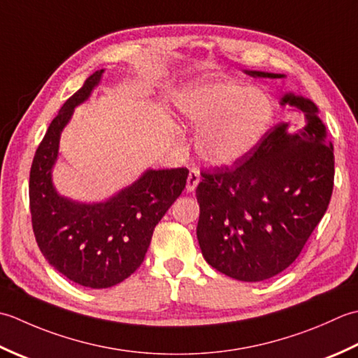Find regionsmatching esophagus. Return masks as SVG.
Segmentation results:
<instances>
[{
    "label": "esophagus",
    "mask_w": 358,
    "mask_h": 358,
    "mask_svg": "<svg viewBox=\"0 0 358 358\" xmlns=\"http://www.w3.org/2000/svg\"><path fill=\"white\" fill-rule=\"evenodd\" d=\"M201 180V174L199 170L192 169L188 173V178H187V192H194L196 187H198Z\"/></svg>",
    "instance_id": "obj_1"
}]
</instances>
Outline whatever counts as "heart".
I'll use <instances>...</instances> for the list:
<instances>
[{
    "label": "heart",
    "instance_id": "b5f03b06",
    "mask_svg": "<svg viewBox=\"0 0 358 358\" xmlns=\"http://www.w3.org/2000/svg\"><path fill=\"white\" fill-rule=\"evenodd\" d=\"M178 108L199 128V155L215 165H229L249 155L273 119L272 100L264 91L235 82L189 87L182 92Z\"/></svg>",
    "mask_w": 358,
    "mask_h": 358
}]
</instances>
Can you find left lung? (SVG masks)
<instances>
[{
  "label": "left lung",
  "mask_w": 358,
  "mask_h": 358,
  "mask_svg": "<svg viewBox=\"0 0 358 358\" xmlns=\"http://www.w3.org/2000/svg\"><path fill=\"white\" fill-rule=\"evenodd\" d=\"M252 77L282 74L244 71ZM280 103L301 122L267 133L231 166L202 171L196 233L203 258L239 281L272 278L294 262L324 216L334 188V147L312 100L287 92Z\"/></svg>",
  "instance_id": "left-lung-1"
}]
</instances>
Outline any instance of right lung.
<instances>
[{
	"mask_svg": "<svg viewBox=\"0 0 358 358\" xmlns=\"http://www.w3.org/2000/svg\"><path fill=\"white\" fill-rule=\"evenodd\" d=\"M103 69L62 106L36 148L29 178L32 229L43 257L80 286L106 289L127 280L143 262L152 231L185 188L188 170H147L105 202L64 198L52 184L63 128L74 108L90 99Z\"/></svg>",
	"mask_w": 358,
	"mask_h": 358,
	"instance_id": "1",
	"label": "right lung"
}]
</instances>
